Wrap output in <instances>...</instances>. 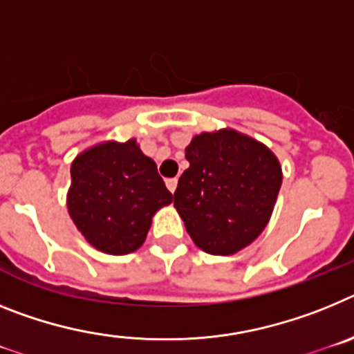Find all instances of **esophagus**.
Instances as JSON below:
<instances>
[{"label":"esophagus","mask_w":354,"mask_h":354,"mask_svg":"<svg viewBox=\"0 0 354 354\" xmlns=\"http://www.w3.org/2000/svg\"><path fill=\"white\" fill-rule=\"evenodd\" d=\"M165 185H167V189L174 194V190H176V187H178V180L176 178H169V180L165 181Z\"/></svg>","instance_id":"34e87169"}]
</instances>
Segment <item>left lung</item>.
<instances>
[{"mask_svg":"<svg viewBox=\"0 0 354 354\" xmlns=\"http://www.w3.org/2000/svg\"><path fill=\"white\" fill-rule=\"evenodd\" d=\"M189 169L174 207L199 250L230 257L266 230L283 173L266 144L232 128L203 131L185 147Z\"/></svg>","mask_w":354,"mask_h":354,"instance_id":"obj_1","label":"left lung"}]
</instances>
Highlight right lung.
<instances>
[{"label":"right lung","instance_id":"right-lung-1","mask_svg":"<svg viewBox=\"0 0 354 354\" xmlns=\"http://www.w3.org/2000/svg\"><path fill=\"white\" fill-rule=\"evenodd\" d=\"M173 194L137 140H104L71 164L67 210L85 241L106 254L133 253L144 244L153 215Z\"/></svg>","mask_w":354,"mask_h":354}]
</instances>
